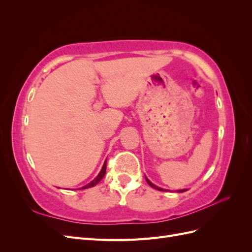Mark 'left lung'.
Here are the masks:
<instances>
[{"label":"left lung","instance_id":"obj_1","mask_svg":"<svg viewBox=\"0 0 252 252\" xmlns=\"http://www.w3.org/2000/svg\"><path fill=\"white\" fill-rule=\"evenodd\" d=\"M146 179V181H147V183L149 184V186H151L152 188H155V189H157V190H161V191H167V190H165V189H163V188H159V187H158V186H156L155 184H152V183L147 179V178H145ZM184 191H186V189H183V190H178V192H184Z\"/></svg>","mask_w":252,"mask_h":252}]
</instances>
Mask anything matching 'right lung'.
Here are the masks:
<instances>
[{"instance_id":"obj_1","label":"right lung","mask_w":252,"mask_h":252,"mask_svg":"<svg viewBox=\"0 0 252 252\" xmlns=\"http://www.w3.org/2000/svg\"><path fill=\"white\" fill-rule=\"evenodd\" d=\"M105 173H106V162L104 163V165H103V167H102V170L100 171V173L97 174V177L94 180V181H91L89 184H87L86 186H84V187H82V188H80V189H86V188H90V187H94V185H96L98 182H100L103 178H104V175H105Z\"/></svg>"}]
</instances>
